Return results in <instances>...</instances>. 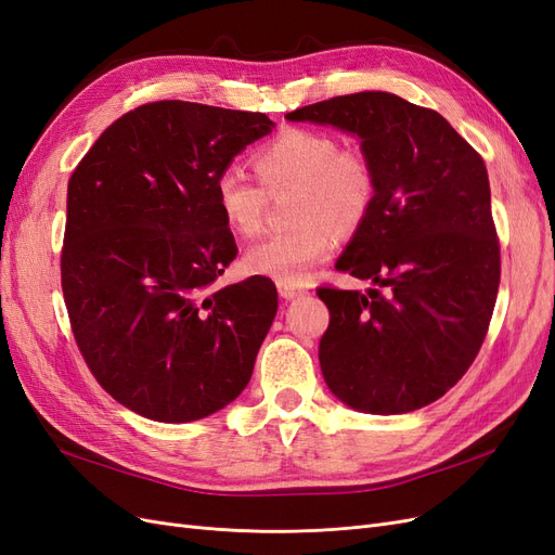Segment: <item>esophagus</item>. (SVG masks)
<instances>
[{
    "instance_id": "34e87169",
    "label": "esophagus",
    "mask_w": 555,
    "mask_h": 555,
    "mask_svg": "<svg viewBox=\"0 0 555 555\" xmlns=\"http://www.w3.org/2000/svg\"><path fill=\"white\" fill-rule=\"evenodd\" d=\"M278 292L282 298H287V300L308 294L306 287H300V284H292V282H278Z\"/></svg>"
}]
</instances>
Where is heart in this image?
<instances>
[{
	"label": "heart",
	"instance_id": "b5f03b06",
	"mask_svg": "<svg viewBox=\"0 0 555 555\" xmlns=\"http://www.w3.org/2000/svg\"><path fill=\"white\" fill-rule=\"evenodd\" d=\"M255 182L236 169L217 176L215 198L224 222L238 236H255L263 227L266 192L294 190L292 229L251 245L245 268L275 282H300L322 263L340 236L357 233L373 210L377 176L361 150L340 147L331 133L289 127L263 143L255 157Z\"/></svg>",
	"mask_w": 555,
	"mask_h": 555
}]
</instances>
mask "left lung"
Returning a JSON list of instances; mask_svg holds the SVG:
<instances>
[{"label": "left lung", "instance_id": "left-lung-1", "mask_svg": "<svg viewBox=\"0 0 555 555\" xmlns=\"http://www.w3.org/2000/svg\"><path fill=\"white\" fill-rule=\"evenodd\" d=\"M289 120L357 133L377 176L365 224L335 263L367 294L317 287L328 389L349 408L402 414L442 398L477 359L500 287L491 188L444 117L389 92L333 96Z\"/></svg>", "mask_w": 555, "mask_h": 555}]
</instances>
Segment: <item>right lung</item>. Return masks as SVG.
Wrapping results in <instances>:
<instances>
[{"mask_svg":"<svg viewBox=\"0 0 555 555\" xmlns=\"http://www.w3.org/2000/svg\"><path fill=\"white\" fill-rule=\"evenodd\" d=\"M263 113L143 104L94 141L66 190L62 294L90 373L153 422L236 400L278 312L273 280L217 287L238 247L215 182L271 131Z\"/></svg>","mask_w":555,"mask_h":555,"instance_id":"right-lung-1","label":"right lung"}]
</instances>
